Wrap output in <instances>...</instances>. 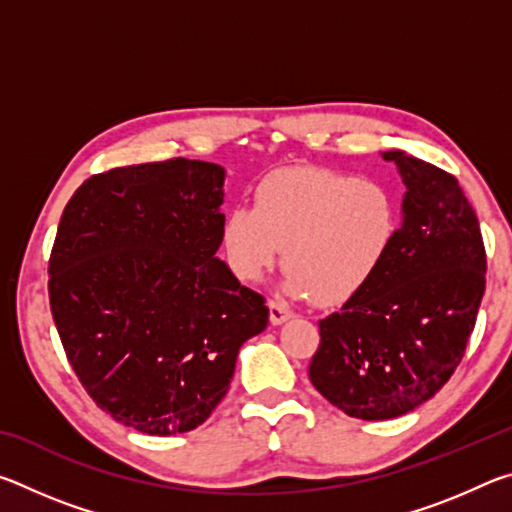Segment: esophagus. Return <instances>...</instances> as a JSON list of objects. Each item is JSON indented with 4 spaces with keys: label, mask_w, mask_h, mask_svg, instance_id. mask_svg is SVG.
<instances>
[{
    "label": "esophagus",
    "mask_w": 512,
    "mask_h": 512,
    "mask_svg": "<svg viewBox=\"0 0 512 512\" xmlns=\"http://www.w3.org/2000/svg\"><path fill=\"white\" fill-rule=\"evenodd\" d=\"M268 316H271L273 325H282L284 320H289L293 316V311L287 305H284V302L271 300V302H268Z\"/></svg>",
    "instance_id": "1"
}]
</instances>
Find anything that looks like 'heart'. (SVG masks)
<instances>
[{
	"instance_id": "1",
	"label": "heart",
	"mask_w": 512,
	"mask_h": 512,
	"mask_svg": "<svg viewBox=\"0 0 512 512\" xmlns=\"http://www.w3.org/2000/svg\"><path fill=\"white\" fill-rule=\"evenodd\" d=\"M400 201L384 180L300 167L266 176L253 207L225 214L221 244L230 271L257 282L282 255V289L293 298L341 305L361 293L393 253Z\"/></svg>"
}]
</instances>
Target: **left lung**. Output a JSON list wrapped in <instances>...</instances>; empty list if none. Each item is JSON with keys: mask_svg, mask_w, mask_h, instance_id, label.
Wrapping results in <instances>:
<instances>
[{"mask_svg": "<svg viewBox=\"0 0 512 512\" xmlns=\"http://www.w3.org/2000/svg\"><path fill=\"white\" fill-rule=\"evenodd\" d=\"M406 187L393 253L366 289L323 318L309 363L316 391L359 420L431 400L463 359L485 291L479 219L458 180L386 151Z\"/></svg>", "mask_w": 512, "mask_h": 512, "instance_id": "1", "label": "left lung"}]
</instances>
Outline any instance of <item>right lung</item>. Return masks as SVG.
I'll list each match as a JSON object with an SVG mask.
<instances>
[{
    "mask_svg": "<svg viewBox=\"0 0 512 512\" xmlns=\"http://www.w3.org/2000/svg\"><path fill=\"white\" fill-rule=\"evenodd\" d=\"M225 169L173 158L97 173L49 257L67 361L101 411L149 436L192 431L228 393L264 296L216 257Z\"/></svg>",
    "mask_w": 512,
    "mask_h": 512,
    "instance_id": "1",
    "label": "right lung"
}]
</instances>
